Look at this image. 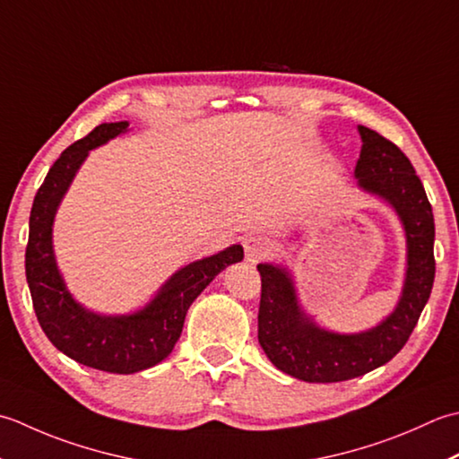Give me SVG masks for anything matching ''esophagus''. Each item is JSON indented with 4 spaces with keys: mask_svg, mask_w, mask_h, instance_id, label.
Wrapping results in <instances>:
<instances>
[{
    "mask_svg": "<svg viewBox=\"0 0 459 459\" xmlns=\"http://www.w3.org/2000/svg\"><path fill=\"white\" fill-rule=\"evenodd\" d=\"M243 249H246V259L249 264H257L259 259H264L265 255L271 254L273 243L264 236H249L246 241H243Z\"/></svg>",
    "mask_w": 459,
    "mask_h": 459,
    "instance_id": "esophagus-1",
    "label": "esophagus"
}]
</instances>
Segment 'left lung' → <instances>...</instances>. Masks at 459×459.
<instances>
[{
	"instance_id": "8db88e82",
	"label": "left lung",
	"mask_w": 459,
	"mask_h": 459,
	"mask_svg": "<svg viewBox=\"0 0 459 459\" xmlns=\"http://www.w3.org/2000/svg\"><path fill=\"white\" fill-rule=\"evenodd\" d=\"M359 134L362 148L354 178L362 192L385 200L404 228V285L394 311L377 326L336 333L303 311L287 267L259 264V344L279 370L305 382L351 380L394 359L412 334L434 285L436 230L424 186L394 143L367 126H359Z\"/></svg>"
}]
</instances>
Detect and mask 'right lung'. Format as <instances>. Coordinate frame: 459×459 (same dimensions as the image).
Listing matches in <instances>:
<instances>
[{"label":"right lung","instance_id":"right-lung-1","mask_svg":"<svg viewBox=\"0 0 459 459\" xmlns=\"http://www.w3.org/2000/svg\"><path fill=\"white\" fill-rule=\"evenodd\" d=\"M126 130V120L99 125L57 158L35 194L25 249L27 283L47 339L69 359L112 374H134L162 362L180 339L195 297L228 265L243 259V247L230 246L216 255L192 261L178 269L144 307L126 315L89 311L71 295L53 251L55 213L89 151Z\"/></svg>","mask_w":459,"mask_h":459}]
</instances>
